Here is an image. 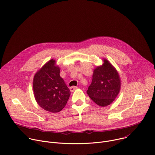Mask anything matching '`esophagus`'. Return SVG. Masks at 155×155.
Masks as SVG:
<instances>
[{"mask_svg": "<svg viewBox=\"0 0 155 155\" xmlns=\"http://www.w3.org/2000/svg\"><path fill=\"white\" fill-rule=\"evenodd\" d=\"M78 89V87H75V86H73L71 87H70V91L71 92H74L75 90H76Z\"/></svg>", "mask_w": 155, "mask_h": 155, "instance_id": "obj_1", "label": "esophagus"}]
</instances>
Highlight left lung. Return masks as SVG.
Masks as SVG:
<instances>
[{"label":"left lung","instance_id":"8db88e82","mask_svg":"<svg viewBox=\"0 0 155 155\" xmlns=\"http://www.w3.org/2000/svg\"><path fill=\"white\" fill-rule=\"evenodd\" d=\"M103 60L104 63L94 69L87 94L97 105L104 107L118 95L121 81L116 69L106 58Z\"/></svg>","mask_w":155,"mask_h":155}]
</instances>
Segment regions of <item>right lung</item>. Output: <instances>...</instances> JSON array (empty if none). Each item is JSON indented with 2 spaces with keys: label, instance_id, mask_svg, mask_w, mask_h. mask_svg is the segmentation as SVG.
<instances>
[{
  "label": "right lung",
  "instance_id": "obj_1",
  "mask_svg": "<svg viewBox=\"0 0 155 155\" xmlns=\"http://www.w3.org/2000/svg\"><path fill=\"white\" fill-rule=\"evenodd\" d=\"M60 69L51 59L36 72L33 79V92L38 104L51 112L60 111L66 105L71 92L60 76Z\"/></svg>",
  "mask_w": 155,
  "mask_h": 155
}]
</instances>
